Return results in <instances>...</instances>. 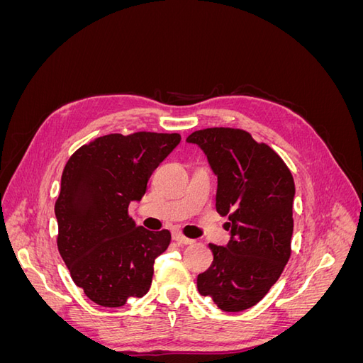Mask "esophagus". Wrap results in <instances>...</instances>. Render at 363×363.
<instances>
[{"mask_svg":"<svg viewBox=\"0 0 363 363\" xmlns=\"http://www.w3.org/2000/svg\"><path fill=\"white\" fill-rule=\"evenodd\" d=\"M172 239L177 240V242L182 244V245H189V244L194 242V239L186 238L182 232H174V233H172Z\"/></svg>","mask_w":363,"mask_h":363,"instance_id":"34e87169","label":"esophagus"}]
</instances>
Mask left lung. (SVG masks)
<instances>
[{
    "instance_id": "obj_1",
    "label": "left lung",
    "mask_w": 363,
    "mask_h": 363,
    "mask_svg": "<svg viewBox=\"0 0 363 363\" xmlns=\"http://www.w3.org/2000/svg\"><path fill=\"white\" fill-rule=\"evenodd\" d=\"M199 145L218 175L216 212L228 216L227 247L208 244L213 262L196 288L224 312L257 304L280 277L294 232V177L288 164L245 130L212 127L186 139Z\"/></svg>"
}]
</instances>
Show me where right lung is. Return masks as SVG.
Listing matches in <instances>:
<instances>
[{"label":"right lung","instance_id":"right-lung-1","mask_svg":"<svg viewBox=\"0 0 363 363\" xmlns=\"http://www.w3.org/2000/svg\"><path fill=\"white\" fill-rule=\"evenodd\" d=\"M179 133L136 131L87 142L65 164L54 206L57 248L77 286L94 303L121 307L144 296L169 230L136 225L128 204L147 192L159 163L179 145Z\"/></svg>","mask_w":363,"mask_h":363}]
</instances>
